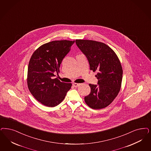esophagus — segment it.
Instances as JSON below:
<instances>
[{
    "label": "esophagus",
    "instance_id": "esophagus-1",
    "mask_svg": "<svg viewBox=\"0 0 151 151\" xmlns=\"http://www.w3.org/2000/svg\"><path fill=\"white\" fill-rule=\"evenodd\" d=\"M81 84L80 83H73V85L74 87H78V86H80Z\"/></svg>",
    "mask_w": 151,
    "mask_h": 151
}]
</instances>
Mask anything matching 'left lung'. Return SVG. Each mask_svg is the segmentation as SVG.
Returning <instances> with one entry per match:
<instances>
[{
    "instance_id": "1",
    "label": "left lung",
    "mask_w": 151,
    "mask_h": 151,
    "mask_svg": "<svg viewBox=\"0 0 151 151\" xmlns=\"http://www.w3.org/2000/svg\"><path fill=\"white\" fill-rule=\"evenodd\" d=\"M79 49L87 57L90 70L97 71L98 85L89 84L91 92L84 98L92 109H103L112 103L119 92L123 70L114 51L100 42L76 40Z\"/></svg>"
}]
</instances>
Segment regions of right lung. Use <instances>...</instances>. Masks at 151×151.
<instances>
[{"instance_id":"obj_1","label":"right lung","mask_w":151,"mask_h":151,"mask_svg":"<svg viewBox=\"0 0 151 151\" xmlns=\"http://www.w3.org/2000/svg\"><path fill=\"white\" fill-rule=\"evenodd\" d=\"M75 41H53L45 43L33 52L28 67L27 85L37 100L48 107L60 104L71 88V83L61 82L54 73L60 72L63 58Z\"/></svg>"}]
</instances>
